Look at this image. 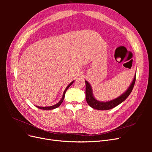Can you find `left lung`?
Segmentation results:
<instances>
[{
	"mask_svg": "<svg viewBox=\"0 0 152 152\" xmlns=\"http://www.w3.org/2000/svg\"><path fill=\"white\" fill-rule=\"evenodd\" d=\"M136 73L134 75V79H133L131 84L127 90L123 93L121 96H119L117 98L113 99L112 101L107 102H102L96 100L93 96V90L91 87L90 84L88 82L85 80L86 82V99L87 103L93 108L99 110H107L112 109L114 107H117V105L122 103L124 101H125L128 97L132 91L133 87H134L135 81H136Z\"/></svg>",
	"mask_w": 152,
	"mask_h": 152,
	"instance_id": "left-lung-1",
	"label": "left lung"
}]
</instances>
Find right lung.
I'll return each instance as SVG.
<instances>
[{"label": "right lung", "instance_id": "obj_1", "mask_svg": "<svg viewBox=\"0 0 152 152\" xmlns=\"http://www.w3.org/2000/svg\"><path fill=\"white\" fill-rule=\"evenodd\" d=\"M74 82V81H72L70 84H68V86L66 87V89L65 90V91H64V93H63V97H62V98H61V99L59 101V102L57 103V104H54V105H53V106H50V107H39V106H36L38 108H39V109H42V110H53V109H55V108H58L59 106H60V104L62 103V102H63V99H64V98H65V93H66V90L68 89V87H70L72 84H73V82Z\"/></svg>", "mask_w": 152, "mask_h": 152}]
</instances>
